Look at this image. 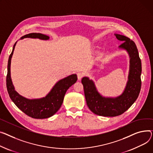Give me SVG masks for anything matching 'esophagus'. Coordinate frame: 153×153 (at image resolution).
<instances>
[{
	"mask_svg": "<svg viewBox=\"0 0 153 153\" xmlns=\"http://www.w3.org/2000/svg\"><path fill=\"white\" fill-rule=\"evenodd\" d=\"M77 79H78V80H80L81 79H82V77L84 76V74H83V73H78L77 74Z\"/></svg>",
	"mask_w": 153,
	"mask_h": 153,
	"instance_id": "obj_1",
	"label": "esophagus"
}]
</instances>
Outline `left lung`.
Instances as JSON below:
<instances>
[{
	"label": "left lung",
	"mask_w": 153,
	"mask_h": 153,
	"mask_svg": "<svg viewBox=\"0 0 153 153\" xmlns=\"http://www.w3.org/2000/svg\"><path fill=\"white\" fill-rule=\"evenodd\" d=\"M123 43L119 48L126 50L130 57L128 81L123 93L113 97H105L97 89L92 80L87 77L82 79L87 105L94 114L105 117H114L123 114L137 99L141 85V62L135 42L128 37L115 34Z\"/></svg>",
	"instance_id": "obj_1"
}]
</instances>
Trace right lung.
<instances>
[{"label":"right lung","mask_w":153,"mask_h":153,"mask_svg":"<svg viewBox=\"0 0 153 153\" xmlns=\"http://www.w3.org/2000/svg\"><path fill=\"white\" fill-rule=\"evenodd\" d=\"M34 38L42 40H48V36L40 33H30L23 36L24 38ZM16 42L13 45L12 52L10 54L7 66V88L9 96L15 105L29 117L34 119H45L54 115L62 106L64 97L68 89L77 80V75L71 74L64 79L59 80L55 84L50 92L45 97L37 99H27L20 95L15 90L10 75V65Z\"/></svg>","instance_id":"right-lung-1"}]
</instances>
